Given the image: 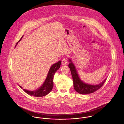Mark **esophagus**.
I'll list each match as a JSON object with an SVG mask.
<instances>
[{"instance_id":"obj_1","label":"esophagus","mask_w":124,"mask_h":124,"mask_svg":"<svg viewBox=\"0 0 124 124\" xmlns=\"http://www.w3.org/2000/svg\"><path fill=\"white\" fill-rule=\"evenodd\" d=\"M68 62V60L66 58H64L62 60V64L64 65H66L67 64Z\"/></svg>"}]
</instances>
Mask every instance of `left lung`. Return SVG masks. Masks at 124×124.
<instances>
[{
  "mask_svg": "<svg viewBox=\"0 0 124 124\" xmlns=\"http://www.w3.org/2000/svg\"><path fill=\"white\" fill-rule=\"evenodd\" d=\"M69 68L70 69L71 76L73 79V87L74 90L79 93L86 94L93 93L100 88L105 84L106 79H105L100 84L97 85H89L84 83L80 78L76 71V68L70 59H69Z\"/></svg>",
  "mask_w": 124,
  "mask_h": 124,
  "instance_id": "obj_1",
  "label": "left lung"
}]
</instances>
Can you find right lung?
Returning a JSON list of instances; mask_svg holds the SVG:
<instances>
[{
  "label": "right lung",
  "mask_w": 124,
  "mask_h": 124,
  "mask_svg": "<svg viewBox=\"0 0 124 124\" xmlns=\"http://www.w3.org/2000/svg\"><path fill=\"white\" fill-rule=\"evenodd\" d=\"M23 36H22L20 39L17 43L15 47L18 44V42L21 40ZM61 63L62 61H60L57 63L53 64L51 67L48 72L47 76L43 85L39 88L36 90L35 91H29L26 89H23L21 86L19 85V87L22 89H23V90L27 94L30 95H33L35 97H42L46 95L51 92V91L53 88L54 75L56 71L60 68Z\"/></svg>",
  "instance_id": "1"
}]
</instances>
